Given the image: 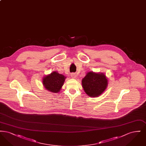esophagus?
<instances>
[{
  "instance_id": "1",
  "label": "esophagus",
  "mask_w": 146,
  "mask_h": 146,
  "mask_svg": "<svg viewBox=\"0 0 146 146\" xmlns=\"http://www.w3.org/2000/svg\"><path fill=\"white\" fill-rule=\"evenodd\" d=\"M70 76H71L72 78H76V73H71Z\"/></svg>"
}]
</instances>
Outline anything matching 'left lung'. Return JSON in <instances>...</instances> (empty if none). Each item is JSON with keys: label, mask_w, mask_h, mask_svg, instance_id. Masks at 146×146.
<instances>
[{"label": "left lung", "mask_w": 146, "mask_h": 146, "mask_svg": "<svg viewBox=\"0 0 146 146\" xmlns=\"http://www.w3.org/2000/svg\"><path fill=\"white\" fill-rule=\"evenodd\" d=\"M82 86L86 94L91 97L99 96L106 89L108 80L103 73L90 72L82 80Z\"/></svg>", "instance_id": "1"}]
</instances>
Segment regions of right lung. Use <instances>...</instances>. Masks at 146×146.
Instances as JSON below:
<instances>
[{
	"instance_id": "add662e5",
	"label": "right lung",
	"mask_w": 146,
	"mask_h": 146,
	"mask_svg": "<svg viewBox=\"0 0 146 146\" xmlns=\"http://www.w3.org/2000/svg\"><path fill=\"white\" fill-rule=\"evenodd\" d=\"M65 78L63 75L55 71L43 78L42 84L45 89L50 92L57 93L61 90Z\"/></svg>"
}]
</instances>
